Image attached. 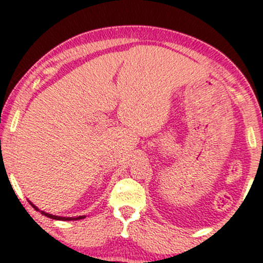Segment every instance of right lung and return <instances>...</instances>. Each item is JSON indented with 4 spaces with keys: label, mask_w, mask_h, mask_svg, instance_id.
I'll return each instance as SVG.
<instances>
[{
    "label": "right lung",
    "mask_w": 263,
    "mask_h": 263,
    "mask_svg": "<svg viewBox=\"0 0 263 263\" xmlns=\"http://www.w3.org/2000/svg\"><path fill=\"white\" fill-rule=\"evenodd\" d=\"M29 202H30V201H29ZM30 205L33 206L34 209H35L36 211H41L39 210L38 208H36L35 205H33V203L30 202ZM41 214H43L44 216H47V217H50V219H54V220H63V221H70V220H80V219H84V217H86L85 216V215H82V216H76V217H65V216H55V215H52V214H48V213H46V211H41Z\"/></svg>",
    "instance_id": "1"
}]
</instances>
